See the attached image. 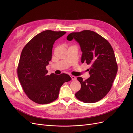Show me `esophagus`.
I'll list each match as a JSON object with an SVG mask.
<instances>
[{
	"mask_svg": "<svg viewBox=\"0 0 133 133\" xmlns=\"http://www.w3.org/2000/svg\"><path fill=\"white\" fill-rule=\"evenodd\" d=\"M71 77L72 80L73 81H75V80H76V76H74V75H71Z\"/></svg>",
	"mask_w": 133,
	"mask_h": 133,
	"instance_id": "esophagus-1",
	"label": "esophagus"
}]
</instances>
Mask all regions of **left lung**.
Wrapping results in <instances>:
<instances>
[{
	"instance_id": "left-lung-1",
	"label": "left lung",
	"mask_w": 133,
	"mask_h": 133,
	"mask_svg": "<svg viewBox=\"0 0 133 133\" xmlns=\"http://www.w3.org/2000/svg\"><path fill=\"white\" fill-rule=\"evenodd\" d=\"M73 39L80 46L81 62L90 65L89 78H77L81 88L75 96L85 103L99 101L109 92L117 72L113 49L107 40L92 31L73 32L67 37L69 41Z\"/></svg>"
}]
</instances>
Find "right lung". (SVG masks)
<instances>
[{
  "label": "right lung",
  "mask_w": 133,
  "mask_h": 133,
  "mask_svg": "<svg viewBox=\"0 0 133 133\" xmlns=\"http://www.w3.org/2000/svg\"><path fill=\"white\" fill-rule=\"evenodd\" d=\"M66 32L46 30L36 35L23 48L17 73L25 93L34 102L50 103L57 99L63 83L71 80L63 73L47 75L46 66L52 59V48L55 40Z\"/></svg>",
  "instance_id": "add662e5"
}]
</instances>
